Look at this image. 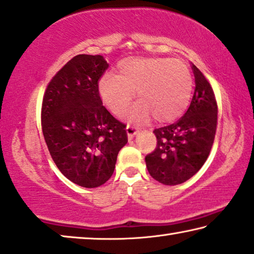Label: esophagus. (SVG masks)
Wrapping results in <instances>:
<instances>
[{
  "mask_svg": "<svg viewBox=\"0 0 254 254\" xmlns=\"http://www.w3.org/2000/svg\"><path fill=\"white\" fill-rule=\"evenodd\" d=\"M127 133L128 139H132L134 137V134L137 133V127L130 126V124H128V126L127 127Z\"/></svg>",
  "mask_w": 254,
  "mask_h": 254,
  "instance_id": "obj_1",
  "label": "esophagus"
}]
</instances>
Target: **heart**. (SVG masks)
Here are the masks:
<instances>
[{
	"label": "heart",
	"mask_w": 254,
	"mask_h": 254,
	"mask_svg": "<svg viewBox=\"0 0 254 254\" xmlns=\"http://www.w3.org/2000/svg\"><path fill=\"white\" fill-rule=\"evenodd\" d=\"M134 91L140 102L127 113L128 120L152 115L156 122H173L190 103L193 77L188 64L181 60L131 57L117 64V74L106 73L99 81L103 103L116 115L131 105Z\"/></svg>",
	"instance_id": "heart-1"
}]
</instances>
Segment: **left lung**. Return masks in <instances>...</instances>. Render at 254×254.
<instances>
[{"label": "left lung", "instance_id": "1", "mask_svg": "<svg viewBox=\"0 0 254 254\" xmlns=\"http://www.w3.org/2000/svg\"><path fill=\"white\" fill-rule=\"evenodd\" d=\"M195 88L190 107L177 122L155 128L156 147L146 155L151 176L164 185H177L203 166L212 149L217 126V103L209 81L192 65Z\"/></svg>", "mask_w": 254, "mask_h": 254}]
</instances>
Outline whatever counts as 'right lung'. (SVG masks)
I'll return each instance as SVG.
<instances>
[{"label":"right lung","instance_id":"obj_1","mask_svg":"<svg viewBox=\"0 0 254 254\" xmlns=\"http://www.w3.org/2000/svg\"><path fill=\"white\" fill-rule=\"evenodd\" d=\"M108 66L101 55L74 56L49 81L42 99V133L53 161L83 188H98L112 177L127 142V126L100 98L99 79Z\"/></svg>","mask_w":254,"mask_h":254}]
</instances>
